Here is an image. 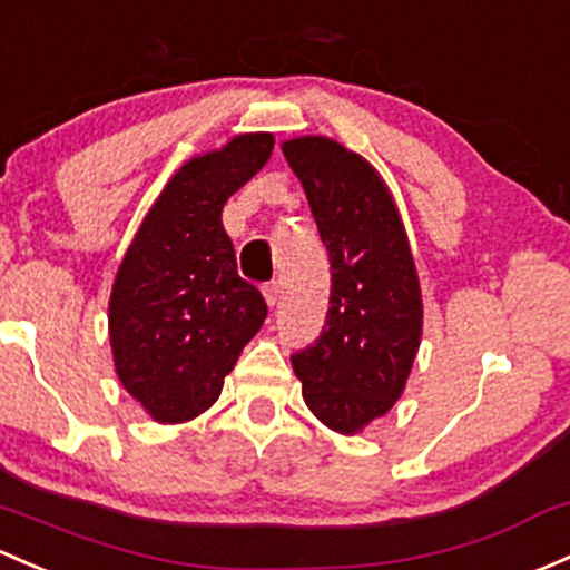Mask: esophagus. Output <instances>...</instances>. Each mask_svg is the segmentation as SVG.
Masks as SVG:
<instances>
[{"label": "esophagus", "mask_w": 570, "mask_h": 570, "mask_svg": "<svg viewBox=\"0 0 570 570\" xmlns=\"http://www.w3.org/2000/svg\"><path fill=\"white\" fill-rule=\"evenodd\" d=\"M262 292H265V301H267L269 308H273V305H278V301H281V286L278 284H267Z\"/></svg>", "instance_id": "obj_1"}]
</instances>
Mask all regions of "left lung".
Instances as JSON below:
<instances>
[{
	"instance_id": "8db88e82",
	"label": "left lung",
	"mask_w": 570,
	"mask_h": 570,
	"mask_svg": "<svg viewBox=\"0 0 570 570\" xmlns=\"http://www.w3.org/2000/svg\"><path fill=\"white\" fill-rule=\"evenodd\" d=\"M331 256V308L292 357L303 401L327 429L361 434L404 393L423 335L415 256L380 171L327 136L281 144Z\"/></svg>"
}]
</instances>
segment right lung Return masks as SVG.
Listing matches in <instances>:
<instances>
[{
    "mask_svg": "<svg viewBox=\"0 0 570 570\" xmlns=\"http://www.w3.org/2000/svg\"><path fill=\"white\" fill-rule=\"evenodd\" d=\"M269 153V134H239L185 160L119 262L109 297L114 371L153 421L185 423L209 410L265 322L267 305L239 278L220 213Z\"/></svg>",
    "mask_w": 570,
    "mask_h": 570,
    "instance_id": "1",
    "label": "right lung"
}]
</instances>
